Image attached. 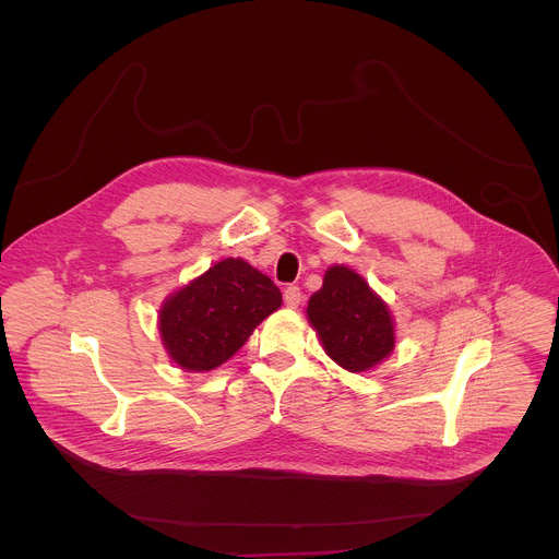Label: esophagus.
<instances>
[{
    "mask_svg": "<svg viewBox=\"0 0 559 559\" xmlns=\"http://www.w3.org/2000/svg\"><path fill=\"white\" fill-rule=\"evenodd\" d=\"M301 288L299 286H288L286 290H284V301H286V306L290 308V310H295V308H299L301 306Z\"/></svg>",
    "mask_w": 559,
    "mask_h": 559,
    "instance_id": "esophagus-1",
    "label": "esophagus"
}]
</instances>
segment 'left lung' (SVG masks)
<instances>
[{"label": "left lung", "instance_id": "obj_1", "mask_svg": "<svg viewBox=\"0 0 559 559\" xmlns=\"http://www.w3.org/2000/svg\"><path fill=\"white\" fill-rule=\"evenodd\" d=\"M306 314L324 353L348 372H370L396 348L390 306L350 266L331 264L324 271Z\"/></svg>", "mask_w": 559, "mask_h": 559}]
</instances>
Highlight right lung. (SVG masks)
Listing matches in <instances>:
<instances>
[{"mask_svg": "<svg viewBox=\"0 0 559 559\" xmlns=\"http://www.w3.org/2000/svg\"><path fill=\"white\" fill-rule=\"evenodd\" d=\"M282 308L280 288L242 258H224L165 297L157 314L167 357L187 372L226 364Z\"/></svg>", "mask_w": 559, "mask_h": 559, "instance_id": "right-lung-1", "label": "right lung"}]
</instances>
